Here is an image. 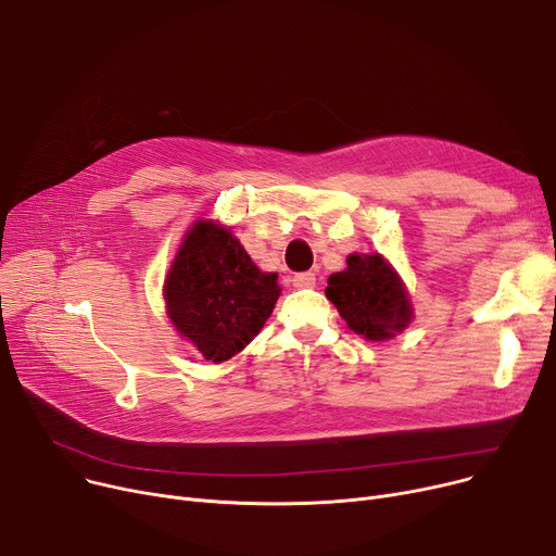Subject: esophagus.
I'll return each instance as SVG.
<instances>
[{"label": "esophagus", "instance_id": "obj_1", "mask_svg": "<svg viewBox=\"0 0 556 556\" xmlns=\"http://www.w3.org/2000/svg\"><path fill=\"white\" fill-rule=\"evenodd\" d=\"M293 286L295 288H311V286H315V275L313 273H298L293 277Z\"/></svg>", "mask_w": 556, "mask_h": 556}]
</instances>
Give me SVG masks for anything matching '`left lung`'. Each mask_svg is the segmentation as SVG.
<instances>
[{"label": "left lung", "mask_w": 556, "mask_h": 556, "mask_svg": "<svg viewBox=\"0 0 556 556\" xmlns=\"http://www.w3.org/2000/svg\"><path fill=\"white\" fill-rule=\"evenodd\" d=\"M327 283L325 293L349 329L367 340H388L410 323V300L381 254H352L346 268L331 275Z\"/></svg>", "instance_id": "left-lung-1"}]
</instances>
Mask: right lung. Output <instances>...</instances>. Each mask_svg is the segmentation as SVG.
Segmentation results:
<instances>
[{
  "label": "right lung",
  "mask_w": 556,
  "mask_h": 556,
  "mask_svg": "<svg viewBox=\"0 0 556 556\" xmlns=\"http://www.w3.org/2000/svg\"><path fill=\"white\" fill-rule=\"evenodd\" d=\"M277 298V275L261 273L231 231L210 220L189 229L164 283L170 323L214 363L252 342Z\"/></svg>",
  "instance_id": "obj_1"
}]
</instances>
